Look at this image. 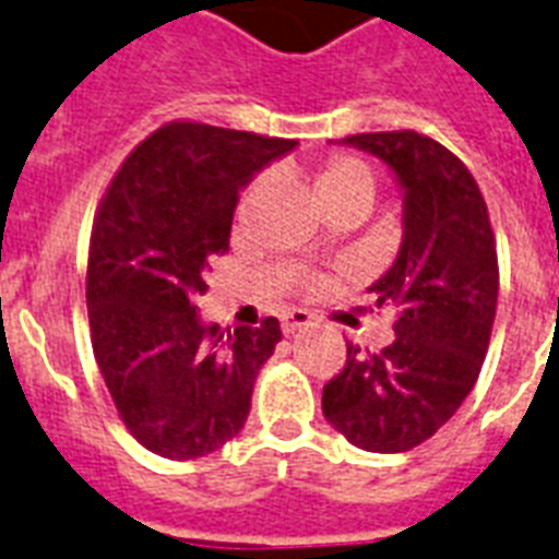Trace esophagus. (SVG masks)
<instances>
[{"label": "esophagus", "mask_w": 559, "mask_h": 559, "mask_svg": "<svg viewBox=\"0 0 559 559\" xmlns=\"http://www.w3.org/2000/svg\"><path fill=\"white\" fill-rule=\"evenodd\" d=\"M308 325H311V314H308V311H300V308H297V311H288V314L283 317L285 334H297L302 332V329H308Z\"/></svg>", "instance_id": "1"}]
</instances>
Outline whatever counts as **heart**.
Masks as SVG:
<instances>
[{
	"mask_svg": "<svg viewBox=\"0 0 559 559\" xmlns=\"http://www.w3.org/2000/svg\"><path fill=\"white\" fill-rule=\"evenodd\" d=\"M259 185L251 187V193ZM314 195L317 202L332 204L343 202V199H364L366 204L372 202L374 195V176L369 164L352 155H337L325 164L314 178Z\"/></svg>",
	"mask_w": 559,
	"mask_h": 559,
	"instance_id": "obj_1",
	"label": "heart"
}]
</instances>
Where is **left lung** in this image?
Returning a JSON list of instances; mask_svg holds the SVG:
<instances>
[{"mask_svg": "<svg viewBox=\"0 0 559 559\" xmlns=\"http://www.w3.org/2000/svg\"><path fill=\"white\" fill-rule=\"evenodd\" d=\"M341 144L383 160L404 199L401 248L369 285L395 311L378 355L349 346L323 386V415L369 453H404L453 418L471 395L497 317V242L479 187L448 146L418 132H366Z\"/></svg>", "mask_w": 559, "mask_h": 559, "instance_id": "obj_1", "label": "left lung"}]
</instances>
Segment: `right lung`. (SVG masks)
I'll use <instances>...</instances> for the list:
<instances>
[{"label":"right lung","mask_w":559,"mask_h":559,"mask_svg":"<svg viewBox=\"0 0 559 559\" xmlns=\"http://www.w3.org/2000/svg\"><path fill=\"white\" fill-rule=\"evenodd\" d=\"M297 141L167 123L123 160L97 210L86 302L92 346L127 430L164 459H202L239 436L280 320L227 334L195 297L227 251L239 193Z\"/></svg>","instance_id":"obj_1"}]
</instances>
